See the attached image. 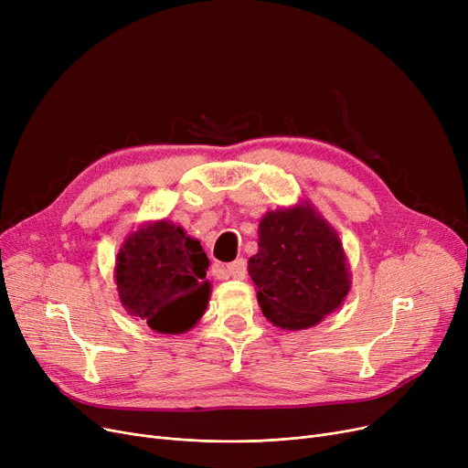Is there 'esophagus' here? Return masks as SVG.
Returning a JSON list of instances; mask_svg holds the SVG:
<instances>
[{
	"instance_id": "1",
	"label": "esophagus",
	"mask_w": 468,
	"mask_h": 468,
	"mask_svg": "<svg viewBox=\"0 0 468 468\" xmlns=\"http://www.w3.org/2000/svg\"><path fill=\"white\" fill-rule=\"evenodd\" d=\"M224 271L231 279H244V277H247V261H244L242 258H239L237 261L226 265Z\"/></svg>"
}]
</instances>
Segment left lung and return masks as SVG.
<instances>
[{"mask_svg": "<svg viewBox=\"0 0 468 468\" xmlns=\"http://www.w3.org/2000/svg\"><path fill=\"white\" fill-rule=\"evenodd\" d=\"M249 275L263 316L282 330H305L339 309L351 267L337 231L311 201L269 210L258 226Z\"/></svg>", "mask_w": 468, "mask_h": 468, "instance_id": "1", "label": "left lung"}]
</instances>
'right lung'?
<instances>
[{
	"label": "right lung",
	"mask_w": 468,
	"mask_h": 468,
	"mask_svg": "<svg viewBox=\"0 0 468 468\" xmlns=\"http://www.w3.org/2000/svg\"><path fill=\"white\" fill-rule=\"evenodd\" d=\"M201 242L168 219L144 221L117 252L113 279L125 311L159 334H184L210 298Z\"/></svg>",
	"instance_id": "obj_1"
}]
</instances>
